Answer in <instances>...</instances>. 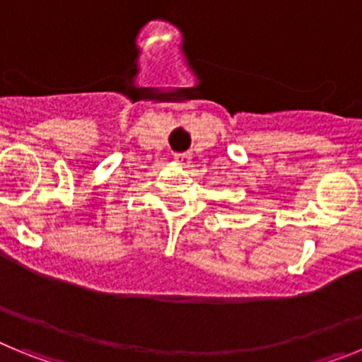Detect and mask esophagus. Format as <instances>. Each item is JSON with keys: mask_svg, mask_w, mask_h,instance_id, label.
Wrapping results in <instances>:
<instances>
[{"mask_svg": "<svg viewBox=\"0 0 362 362\" xmlns=\"http://www.w3.org/2000/svg\"><path fill=\"white\" fill-rule=\"evenodd\" d=\"M175 161L179 163L181 166H190L192 163V156L188 152H183V153H175Z\"/></svg>", "mask_w": 362, "mask_h": 362, "instance_id": "34e87169", "label": "esophagus"}]
</instances>
